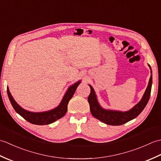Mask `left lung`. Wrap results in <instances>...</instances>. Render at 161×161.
<instances>
[{"label":"left lung","mask_w":161,"mask_h":161,"mask_svg":"<svg viewBox=\"0 0 161 161\" xmlns=\"http://www.w3.org/2000/svg\"><path fill=\"white\" fill-rule=\"evenodd\" d=\"M151 70V76L149 78L148 86L146 88L144 95L138 103L136 104L132 108L126 111H120L115 110H109L105 109L101 107L97 100L96 93L92 86L89 85L91 88V93L88 97V102L90 105V111L93 117L105 123L107 125L118 126L125 124L131 119L136 118L141 114L143 109L146 107L151 94L152 85V68L148 64Z\"/></svg>","instance_id":"8db88e82"}]
</instances>
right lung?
Segmentation results:
<instances>
[{
    "label": "right lung",
    "instance_id": "right-lung-1",
    "mask_svg": "<svg viewBox=\"0 0 161 161\" xmlns=\"http://www.w3.org/2000/svg\"><path fill=\"white\" fill-rule=\"evenodd\" d=\"M80 83L81 80L77 81V82H75L74 84L69 86L66 93L64 95L60 104L56 108L43 112H32L23 108L12 96L8 86L7 87V91H8L9 101L17 114H19L24 119L29 122L32 123V124L45 125L51 124V123L55 122L57 119H60L65 115L68 110V102H69L72 97L73 96L75 91H76L77 86Z\"/></svg>",
    "mask_w": 161,
    "mask_h": 161
}]
</instances>
